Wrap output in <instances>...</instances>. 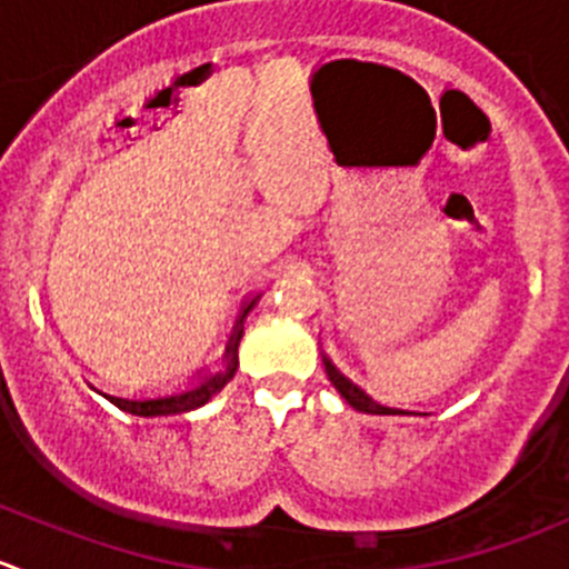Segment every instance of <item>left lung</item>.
I'll return each mask as SVG.
<instances>
[{"label":"left lung","mask_w":569,"mask_h":569,"mask_svg":"<svg viewBox=\"0 0 569 569\" xmlns=\"http://www.w3.org/2000/svg\"><path fill=\"white\" fill-rule=\"evenodd\" d=\"M322 361H325V372H328L330 383H333L336 389H339V395L345 397V400L350 402V406L356 408V411H363V413H419V417H422V411H408V408L380 406V402L372 400V397H369L367 391L361 389V386H356L350 378H345V375H341L339 369H336L333 363H330V358H322Z\"/></svg>","instance_id":"obj_1"}]
</instances>
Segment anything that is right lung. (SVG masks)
Segmentation results:
<instances>
[{
  "instance_id": "obj_1",
  "label": "right lung",
  "mask_w": 569,
  "mask_h": 569,
  "mask_svg": "<svg viewBox=\"0 0 569 569\" xmlns=\"http://www.w3.org/2000/svg\"><path fill=\"white\" fill-rule=\"evenodd\" d=\"M258 297L261 295L241 302V313L239 319H236V328H233V336H230L228 350H224L222 369L206 375V378H200L197 383H191L189 389L174 391V395H167V397H113V395H104V397H108L116 408H121V411L127 413H136V417H169V413H186L206 406V402L211 400L217 391H222V386L236 375V367H239V341H241V333H244V317L252 311Z\"/></svg>"
}]
</instances>
